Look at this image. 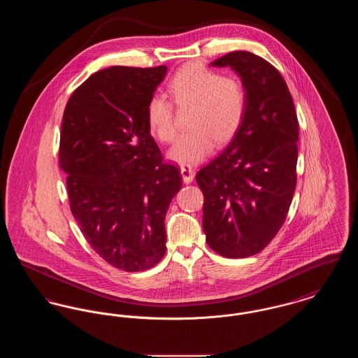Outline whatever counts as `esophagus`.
<instances>
[{
	"label": "esophagus",
	"mask_w": 358,
	"mask_h": 358,
	"mask_svg": "<svg viewBox=\"0 0 358 358\" xmlns=\"http://www.w3.org/2000/svg\"><path fill=\"white\" fill-rule=\"evenodd\" d=\"M181 176H182V180L185 184H190L193 181L194 171L190 166H181Z\"/></svg>",
	"instance_id": "1"
}]
</instances>
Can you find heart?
I'll list each match as a JSON object with an SVG mask.
<instances>
[{"instance_id": "heart-1", "label": "heart", "mask_w": 358, "mask_h": 358, "mask_svg": "<svg viewBox=\"0 0 358 358\" xmlns=\"http://www.w3.org/2000/svg\"><path fill=\"white\" fill-rule=\"evenodd\" d=\"M169 95L180 107H189L187 126L192 129L180 136L168 157L182 166L200 164L217 145L236 136L247 111V94L236 78L222 73L200 63L178 69L168 83ZM146 120L150 133L161 142H171L177 129L171 101L155 94L146 104Z\"/></svg>"}]
</instances>
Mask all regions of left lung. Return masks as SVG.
I'll list each match as a JSON object with an SVG mask.
<instances>
[{"mask_svg": "<svg viewBox=\"0 0 358 358\" xmlns=\"http://www.w3.org/2000/svg\"><path fill=\"white\" fill-rule=\"evenodd\" d=\"M245 88L247 111L229 145L196 174L204 194L203 228L219 255L260 252L286 220L296 187L298 118L279 71L251 52L219 57Z\"/></svg>", "mask_w": 358, "mask_h": 358, "instance_id": "left-lung-1", "label": "left lung"}]
</instances>
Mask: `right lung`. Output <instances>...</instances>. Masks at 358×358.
<instances>
[{"label":"right lung","instance_id":"right-lung-1","mask_svg":"<svg viewBox=\"0 0 358 358\" xmlns=\"http://www.w3.org/2000/svg\"><path fill=\"white\" fill-rule=\"evenodd\" d=\"M166 72L98 71L73 91L63 115L59 164L71 212L92 250L127 273L149 270L165 255V216L182 185L146 120L148 101Z\"/></svg>","mask_w":358,"mask_h":358}]
</instances>
